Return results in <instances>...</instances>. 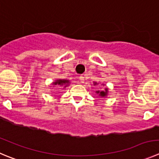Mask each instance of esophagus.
<instances>
[{"label": "esophagus", "mask_w": 159, "mask_h": 159, "mask_svg": "<svg viewBox=\"0 0 159 159\" xmlns=\"http://www.w3.org/2000/svg\"><path fill=\"white\" fill-rule=\"evenodd\" d=\"M79 80L81 83H83L84 81V77L83 75H81V76H79Z\"/></svg>", "instance_id": "1"}]
</instances>
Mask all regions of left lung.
Segmentation results:
<instances>
[{"label":"left lung","instance_id":"8db88e82","mask_svg":"<svg viewBox=\"0 0 159 159\" xmlns=\"http://www.w3.org/2000/svg\"><path fill=\"white\" fill-rule=\"evenodd\" d=\"M96 93H100V95L101 96H105L107 94V89H105V92H103V91H102V92L98 91V92H96Z\"/></svg>","mask_w":159,"mask_h":159}]
</instances>
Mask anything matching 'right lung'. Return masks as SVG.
I'll use <instances>...</instances> for the list:
<instances>
[{"label": "right lung", "instance_id": "right-lung-1", "mask_svg": "<svg viewBox=\"0 0 159 159\" xmlns=\"http://www.w3.org/2000/svg\"><path fill=\"white\" fill-rule=\"evenodd\" d=\"M68 82H69V81H66V80H57V81H55L53 84H57V85H63V84H68ZM65 86H66V85H65Z\"/></svg>", "mask_w": 159, "mask_h": 159}]
</instances>
